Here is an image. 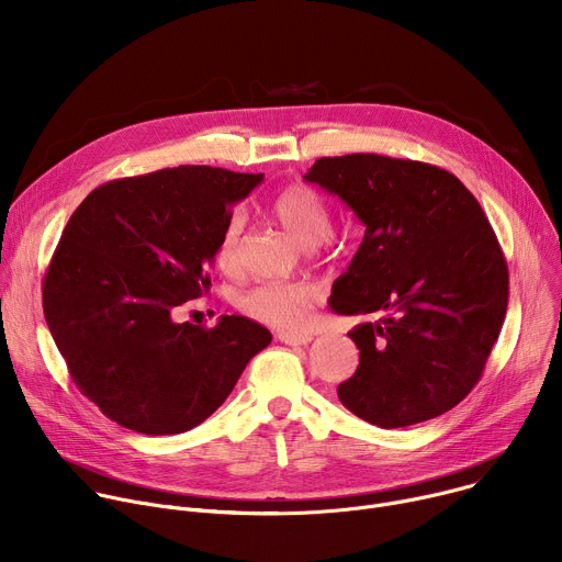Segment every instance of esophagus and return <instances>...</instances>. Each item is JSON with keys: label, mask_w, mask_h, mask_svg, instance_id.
Wrapping results in <instances>:
<instances>
[{"label": "esophagus", "mask_w": 562, "mask_h": 562, "mask_svg": "<svg viewBox=\"0 0 562 562\" xmlns=\"http://www.w3.org/2000/svg\"><path fill=\"white\" fill-rule=\"evenodd\" d=\"M278 340L284 342V345H291V347H304L313 340V336H308V334H280Z\"/></svg>", "instance_id": "34e87169"}]
</instances>
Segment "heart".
Here are the masks:
<instances>
[{
    "label": "heart",
    "instance_id": "b5f03b06",
    "mask_svg": "<svg viewBox=\"0 0 562 562\" xmlns=\"http://www.w3.org/2000/svg\"><path fill=\"white\" fill-rule=\"evenodd\" d=\"M269 211L273 220L304 249L323 243L331 228V211L325 198L306 184H291L280 189ZM245 217L233 213L217 239L215 260L222 271H235L239 262V245H243ZM319 291L308 282H269L256 286L239 300L243 311L265 325L302 331L308 325L311 308L317 304Z\"/></svg>",
    "mask_w": 562,
    "mask_h": 562
}]
</instances>
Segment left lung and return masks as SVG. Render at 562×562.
Masks as SVG:
<instances>
[{"label": "left lung", "instance_id": "obj_1", "mask_svg": "<svg viewBox=\"0 0 562 562\" xmlns=\"http://www.w3.org/2000/svg\"><path fill=\"white\" fill-rule=\"evenodd\" d=\"M364 224L329 304L353 327L356 373L338 386L358 418L397 429L453 409L503 329L509 273L496 233L445 169L375 153L319 157L304 176Z\"/></svg>", "mask_w": 562, "mask_h": 562}]
</instances>
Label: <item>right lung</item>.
Listing matches in <instances>:
<instances>
[{"mask_svg":"<svg viewBox=\"0 0 562 562\" xmlns=\"http://www.w3.org/2000/svg\"><path fill=\"white\" fill-rule=\"evenodd\" d=\"M262 173L178 167L102 184L75 209L44 276V317L72 382L117 425L184 434L271 342L245 315L178 323L209 291L235 202Z\"/></svg>","mask_w":562,"mask_h":562,"instance_id":"right-lung-1","label":"right lung"}]
</instances>
